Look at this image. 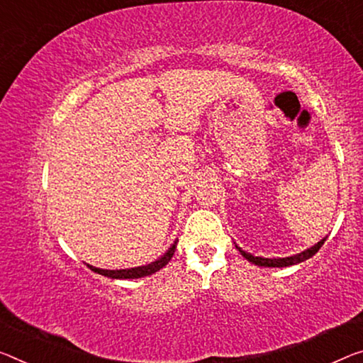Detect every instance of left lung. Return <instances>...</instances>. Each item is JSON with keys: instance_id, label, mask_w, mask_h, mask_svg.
I'll list each match as a JSON object with an SVG mask.
<instances>
[{"instance_id": "left-lung-1", "label": "left lung", "mask_w": 363, "mask_h": 363, "mask_svg": "<svg viewBox=\"0 0 363 363\" xmlns=\"http://www.w3.org/2000/svg\"><path fill=\"white\" fill-rule=\"evenodd\" d=\"M326 242V237L320 240L316 245H313V247L305 250V252L298 253V255H292V256H286V258H263V256H253L252 253H247L243 252L242 248L237 247V250L240 253H242V256L245 259H248L250 263H253L256 266H264V267H286V266H294V264H298V263H303V261H306L308 258H311L315 253H318V250H320L323 247V243Z\"/></svg>"}]
</instances>
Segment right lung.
Wrapping results in <instances>:
<instances>
[{
  "label": "right lung",
  "instance_id": "obj_1",
  "mask_svg": "<svg viewBox=\"0 0 363 363\" xmlns=\"http://www.w3.org/2000/svg\"><path fill=\"white\" fill-rule=\"evenodd\" d=\"M177 242L172 245V247L167 250V252L160 256L159 259H155L154 263L146 264V266H138V267H130V269H100V267L96 266H91L87 264L89 267L94 272H97V274H102L105 277H110V279H138V277H144V276H150L154 274V272H157L159 269H162L164 266L169 264V261L172 259V256L175 253V248H177Z\"/></svg>",
  "mask_w": 363,
  "mask_h": 363
}]
</instances>
